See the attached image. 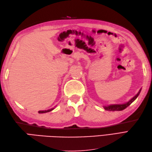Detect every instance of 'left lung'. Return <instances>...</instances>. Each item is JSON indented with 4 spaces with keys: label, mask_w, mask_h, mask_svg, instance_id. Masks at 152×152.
<instances>
[{
    "label": "left lung",
    "mask_w": 152,
    "mask_h": 152,
    "mask_svg": "<svg viewBox=\"0 0 152 152\" xmlns=\"http://www.w3.org/2000/svg\"><path fill=\"white\" fill-rule=\"evenodd\" d=\"M141 91V89H140V91H138V93L137 94L135 95L134 96H133L130 101H129L127 102L124 103V104H111L110 106H104V108L106 110H108V111H121L124 110L125 108H126L127 106H129L132 102H133L135 99H136L138 96L139 95Z\"/></svg>",
    "instance_id": "obj_1"
}]
</instances>
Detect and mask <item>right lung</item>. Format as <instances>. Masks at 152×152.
Returning <instances> with one entry per match:
<instances>
[{
	"instance_id": "obj_1",
	"label": "right lung",
	"mask_w": 152,
	"mask_h": 152,
	"mask_svg": "<svg viewBox=\"0 0 152 152\" xmlns=\"http://www.w3.org/2000/svg\"><path fill=\"white\" fill-rule=\"evenodd\" d=\"M54 108H51V109H50V110H41V111H39L38 112V113L39 114H42V113H46V112H50L51 110H53Z\"/></svg>"
}]
</instances>
